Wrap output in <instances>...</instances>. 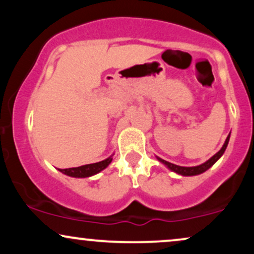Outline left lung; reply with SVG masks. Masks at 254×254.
<instances>
[{
  "instance_id": "1",
  "label": "left lung",
  "mask_w": 254,
  "mask_h": 254,
  "mask_svg": "<svg viewBox=\"0 0 254 254\" xmlns=\"http://www.w3.org/2000/svg\"><path fill=\"white\" fill-rule=\"evenodd\" d=\"M229 137H230V133L228 135V137H227V138H226V141H224V144L222 145V148H221V149L218 150L214 156H211L210 159L208 160V161H205V162H204V164L199 165V166H193V167H183V166H178V165L171 164V162L166 161V160L160 159V157H157V160H159V161L161 162V164H164L166 167L168 168V170H171L172 172H174V173H177V174H180V176H184V177L198 176V174H202L205 171H208L209 168H210L211 166L214 165L215 162H216L217 160L223 155L224 150H226L227 145H228Z\"/></svg>"
}]
</instances>
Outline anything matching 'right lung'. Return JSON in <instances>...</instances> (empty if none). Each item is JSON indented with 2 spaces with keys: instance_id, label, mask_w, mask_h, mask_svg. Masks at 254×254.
Listing matches in <instances>:
<instances>
[{
  "instance_id": "1",
  "label": "right lung",
  "mask_w": 254,
  "mask_h": 254,
  "mask_svg": "<svg viewBox=\"0 0 254 254\" xmlns=\"http://www.w3.org/2000/svg\"><path fill=\"white\" fill-rule=\"evenodd\" d=\"M112 156L111 155L107 159L103 160L100 162H95V164H89V165H83L80 166V167H74V168H65V170H60L63 174L69 177H74V178H87V177H92L94 174L99 173L103 170L109 166L111 162H112Z\"/></svg>"
}]
</instances>
